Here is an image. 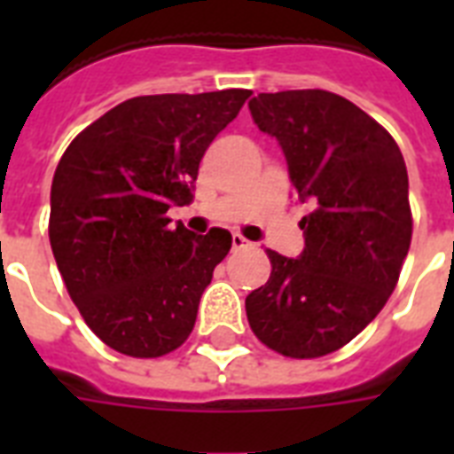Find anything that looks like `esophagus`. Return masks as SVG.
<instances>
[{
  "mask_svg": "<svg viewBox=\"0 0 454 454\" xmlns=\"http://www.w3.org/2000/svg\"><path fill=\"white\" fill-rule=\"evenodd\" d=\"M231 245H233V249H245V247H249V240H245L240 233H233V238H231Z\"/></svg>",
  "mask_w": 454,
  "mask_h": 454,
  "instance_id": "34e87169",
  "label": "esophagus"
}]
</instances>
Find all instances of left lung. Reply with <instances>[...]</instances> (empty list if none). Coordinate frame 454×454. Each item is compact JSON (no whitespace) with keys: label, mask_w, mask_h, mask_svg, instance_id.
I'll return each instance as SVG.
<instances>
[{"label":"left lung","mask_w":454,"mask_h":454,"mask_svg":"<svg viewBox=\"0 0 454 454\" xmlns=\"http://www.w3.org/2000/svg\"><path fill=\"white\" fill-rule=\"evenodd\" d=\"M249 113L313 207L297 259L269 249V283L245 299L249 327L290 358L327 356L372 323L398 283L412 238L405 160L381 124L332 91L259 94Z\"/></svg>","instance_id":"1"}]
</instances>
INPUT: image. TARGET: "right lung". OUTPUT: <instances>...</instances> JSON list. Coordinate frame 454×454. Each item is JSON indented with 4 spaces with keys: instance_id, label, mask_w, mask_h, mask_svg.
<instances>
[{
    "instance_id": "1",
    "label": "right lung",
    "mask_w": 454,
    "mask_h": 454,
    "mask_svg": "<svg viewBox=\"0 0 454 454\" xmlns=\"http://www.w3.org/2000/svg\"><path fill=\"white\" fill-rule=\"evenodd\" d=\"M252 91L137 96L89 124L60 157L49 240L82 317L101 341L157 358L192 332L231 233L169 226L200 160Z\"/></svg>"
}]
</instances>
